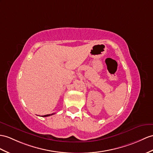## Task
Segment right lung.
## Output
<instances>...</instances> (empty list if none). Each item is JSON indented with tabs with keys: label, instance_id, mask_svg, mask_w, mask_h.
Segmentation results:
<instances>
[{
	"label": "right lung",
	"instance_id": "add662e5",
	"mask_svg": "<svg viewBox=\"0 0 153 153\" xmlns=\"http://www.w3.org/2000/svg\"><path fill=\"white\" fill-rule=\"evenodd\" d=\"M54 114H47V115H43V117H47V116H49V115H53Z\"/></svg>",
	"mask_w": 153,
	"mask_h": 153
}]
</instances>
